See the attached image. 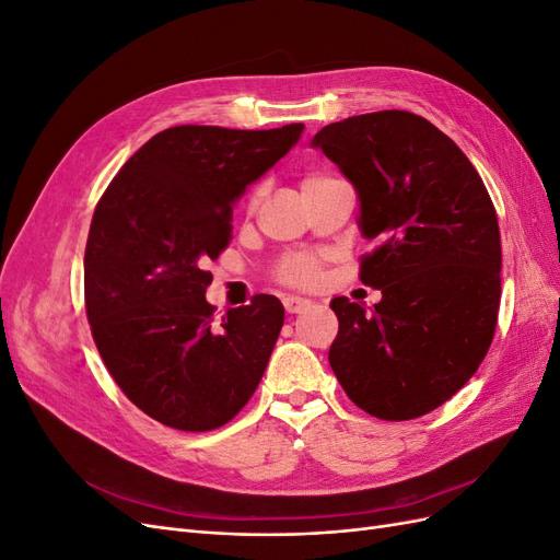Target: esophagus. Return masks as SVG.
I'll list each match as a JSON object with an SVG mask.
<instances>
[{
  "label": "esophagus",
  "mask_w": 560,
  "mask_h": 560,
  "mask_svg": "<svg viewBox=\"0 0 560 560\" xmlns=\"http://www.w3.org/2000/svg\"><path fill=\"white\" fill-rule=\"evenodd\" d=\"M284 311L287 313H303V311H306L308 306H311V301L308 299H301V296H284Z\"/></svg>",
  "instance_id": "34e87169"
}]
</instances>
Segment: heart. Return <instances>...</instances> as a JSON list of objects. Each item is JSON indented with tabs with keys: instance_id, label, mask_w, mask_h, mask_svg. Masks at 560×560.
<instances>
[{
	"instance_id": "b5f03b06",
	"label": "heart",
	"mask_w": 560,
	"mask_h": 560,
	"mask_svg": "<svg viewBox=\"0 0 560 560\" xmlns=\"http://www.w3.org/2000/svg\"><path fill=\"white\" fill-rule=\"evenodd\" d=\"M322 179H327L325 175H308L306 179L301 182V189L303 186H311V184H317ZM259 202V191H254L249 198H247V208H257ZM273 276L278 282L287 284V287H299V290H308V287H313L319 276H322V259L315 257V254H303V252H294V254H287V257H282L273 270Z\"/></svg>"
}]
</instances>
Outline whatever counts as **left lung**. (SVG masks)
<instances>
[{"label":"left lung","instance_id":"obj_1","mask_svg":"<svg viewBox=\"0 0 560 560\" xmlns=\"http://www.w3.org/2000/svg\"><path fill=\"white\" fill-rule=\"evenodd\" d=\"M325 151L360 196L374 241L360 280L374 311L331 301L329 364L346 395L381 420H411L451 399L479 369L500 308L502 247L486 186L428 118L385 109L322 128Z\"/></svg>","mask_w":560,"mask_h":560}]
</instances>
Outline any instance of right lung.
I'll return each mask as SVG.
<instances>
[{"instance_id": "obj_1", "label": "right lung", "mask_w": 560, "mask_h": 560, "mask_svg": "<svg viewBox=\"0 0 560 560\" xmlns=\"http://www.w3.org/2000/svg\"><path fill=\"white\" fill-rule=\"evenodd\" d=\"M303 124L175 126L126 161L93 212L83 292L93 341L140 411L182 432L222 428L257 389L284 322L257 294L214 325L208 261L229 247L233 202Z\"/></svg>"}]
</instances>
